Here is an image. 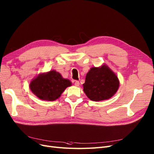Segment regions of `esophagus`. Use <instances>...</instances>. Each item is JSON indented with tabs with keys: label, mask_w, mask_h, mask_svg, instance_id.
<instances>
[{
	"label": "esophagus",
	"mask_w": 154,
	"mask_h": 154,
	"mask_svg": "<svg viewBox=\"0 0 154 154\" xmlns=\"http://www.w3.org/2000/svg\"><path fill=\"white\" fill-rule=\"evenodd\" d=\"M75 85L76 87H79V82L78 81H75Z\"/></svg>",
	"instance_id": "1"
}]
</instances>
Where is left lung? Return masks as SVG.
Returning a JSON list of instances; mask_svg holds the SVG:
<instances>
[{
	"mask_svg": "<svg viewBox=\"0 0 154 154\" xmlns=\"http://www.w3.org/2000/svg\"><path fill=\"white\" fill-rule=\"evenodd\" d=\"M83 91L91 100L101 101L112 97L118 90L119 82L109 67H91L87 74Z\"/></svg>",
	"mask_w": 154,
	"mask_h": 154,
	"instance_id": "left-lung-1",
	"label": "left lung"
}]
</instances>
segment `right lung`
Listing matches in <instances>:
<instances>
[{
  "label": "right lung",
  "mask_w": 154,
  "mask_h": 154,
  "mask_svg": "<svg viewBox=\"0 0 154 154\" xmlns=\"http://www.w3.org/2000/svg\"><path fill=\"white\" fill-rule=\"evenodd\" d=\"M71 85L69 79H64L60 73L53 70L39 75L30 83L29 88L40 99L53 101L58 98L64 90Z\"/></svg>",
  "instance_id": "1"
}]
</instances>
